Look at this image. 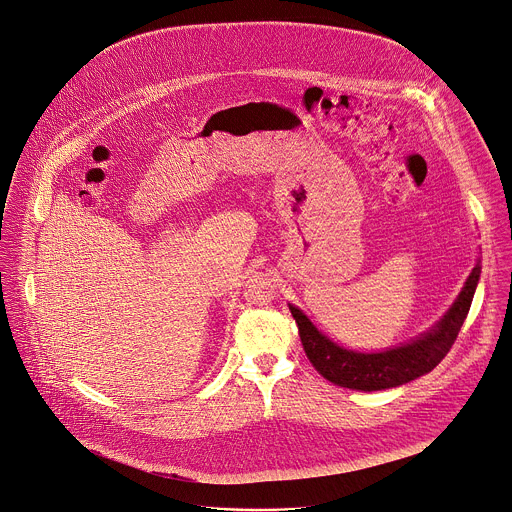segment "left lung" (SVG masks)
Instances as JSON below:
<instances>
[{
  "label": "left lung",
  "mask_w": 512,
  "mask_h": 512,
  "mask_svg": "<svg viewBox=\"0 0 512 512\" xmlns=\"http://www.w3.org/2000/svg\"><path fill=\"white\" fill-rule=\"evenodd\" d=\"M481 279V263L475 265L457 301L421 337L381 353H359L339 347L325 337L311 319L289 303L291 315L299 327L303 349L313 367L331 383L355 391H383L415 381L431 373L451 351L457 335L469 315L477 285Z\"/></svg>",
  "instance_id": "8db88e82"
}]
</instances>
